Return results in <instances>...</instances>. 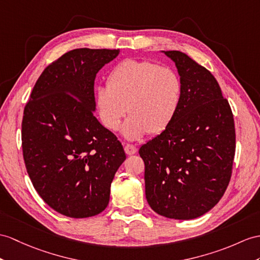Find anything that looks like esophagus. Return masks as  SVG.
Returning a JSON list of instances; mask_svg holds the SVG:
<instances>
[{
	"label": "esophagus",
	"mask_w": 260,
	"mask_h": 260,
	"mask_svg": "<svg viewBox=\"0 0 260 260\" xmlns=\"http://www.w3.org/2000/svg\"><path fill=\"white\" fill-rule=\"evenodd\" d=\"M124 152L128 155H134L137 152V147L134 144H125L124 145Z\"/></svg>",
	"instance_id": "34e87169"
}]
</instances>
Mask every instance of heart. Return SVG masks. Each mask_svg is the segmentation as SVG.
<instances>
[{"mask_svg": "<svg viewBox=\"0 0 260 260\" xmlns=\"http://www.w3.org/2000/svg\"><path fill=\"white\" fill-rule=\"evenodd\" d=\"M183 100V81L171 68L147 60L126 59L110 72L107 87L94 92V107L101 123L117 131L121 120L123 136L138 140L159 135L173 122Z\"/></svg>", "mask_w": 260, "mask_h": 260, "instance_id": "1", "label": "heart"}]
</instances>
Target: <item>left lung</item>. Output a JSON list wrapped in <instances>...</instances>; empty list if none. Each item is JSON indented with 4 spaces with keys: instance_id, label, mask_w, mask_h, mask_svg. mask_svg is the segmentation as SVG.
Segmentation results:
<instances>
[{
    "instance_id": "left-lung-1",
    "label": "left lung",
    "mask_w": 260,
    "mask_h": 260,
    "mask_svg": "<svg viewBox=\"0 0 260 260\" xmlns=\"http://www.w3.org/2000/svg\"><path fill=\"white\" fill-rule=\"evenodd\" d=\"M183 81V100L167 130L139 150L145 196L164 217L193 219L224 195L236 148L231 106L210 71L179 50L164 52Z\"/></svg>"
}]
</instances>
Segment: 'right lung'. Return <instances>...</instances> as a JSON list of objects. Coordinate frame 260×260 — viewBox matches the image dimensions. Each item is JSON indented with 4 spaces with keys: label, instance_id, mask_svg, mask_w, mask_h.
Returning <instances> with one entry per match:
<instances>
[{
    "label": "right lung",
    "instance_id": "1",
    "mask_svg": "<svg viewBox=\"0 0 260 260\" xmlns=\"http://www.w3.org/2000/svg\"><path fill=\"white\" fill-rule=\"evenodd\" d=\"M119 49L77 48L49 64L31 90L22 121L23 157L45 203L65 216L103 212L125 160L121 142L93 116L94 78Z\"/></svg>",
    "mask_w": 260,
    "mask_h": 260
}]
</instances>
